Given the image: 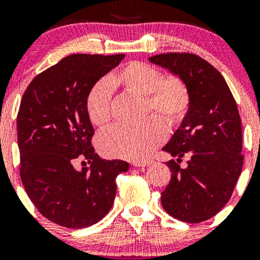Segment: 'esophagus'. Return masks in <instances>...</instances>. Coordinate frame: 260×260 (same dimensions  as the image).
Masks as SVG:
<instances>
[{
	"label": "esophagus",
	"instance_id": "34e87169",
	"mask_svg": "<svg viewBox=\"0 0 260 260\" xmlns=\"http://www.w3.org/2000/svg\"><path fill=\"white\" fill-rule=\"evenodd\" d=\"M151 161L150 160H147V161H138V162H134L133 165L136 166V168H145V166L150 165Z\"/></svg>",
	"mask_w": 260,
	"mask_h": 260
}]
</instances>
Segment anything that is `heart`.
<instances>
[{"label": "heart", "mask_w": 260, "mask_h": 260, "mask_svg": "<svg viewBox=\"0 0 260 260\" xmlns=\"http://www.w3.org/2000/svg\"><path fill=\"white\" fill-rule=\"evenodd\" d=\"M111 88L145 96V111L156 115L168 127H176L186 118L190 107V91L177 76L164 74L144 62H129L89 89L85 111L94 126L104 127L111 120ZM166 129L157 118L143 123L118 124L106 131L99 139L104 154L128 160H143L164 143Z\"/></svg>", "instance_id": "heart-1"}]
</instances>
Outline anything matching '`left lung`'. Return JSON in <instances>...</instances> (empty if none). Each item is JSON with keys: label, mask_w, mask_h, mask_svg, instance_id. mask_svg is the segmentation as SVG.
<instances>
[{"label": "left lung", "mask_w": 260, "mask_h": 260, "mask_svg": "<svg viewBox=\"0 0 260 260\" xmlns=\"http://www.w3.org/2000/svg\"><path fill=\"white\" fill-rule=\"evenodd\" d=\"M149 61L168 68L186 83L190 107L165 147L171 180L161 193L166 213L183 222L216 215L231 198L243 166L242 124L237 104L221 73L198 55L170 52ZM188 156V166L178 162Z\"/></svg>", "instance_id": "8db88e82"}]
</instances>
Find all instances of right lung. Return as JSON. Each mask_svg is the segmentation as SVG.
<instances>
[{
  "label": "right lung",
  "instance_id": "right-lung-1",
  "mask_svg": "<svg viewBox=\"0 0 260 260\" xmlns=\"http://www.w3.org/2000/svg\"><path fill=\"white\" fill-rule=\"evenodd\" d=\"M124 58L76 53L38 74L28 85L17 116L19 174L39 213L68 229L100 221L111 209L123 160H104L91 145L94 128L85 111L89 89ZM90 168L77 172V158Z\"/></svg>",
  "mask_w": 260,
  "mask_h": 260
}]
</instances>
